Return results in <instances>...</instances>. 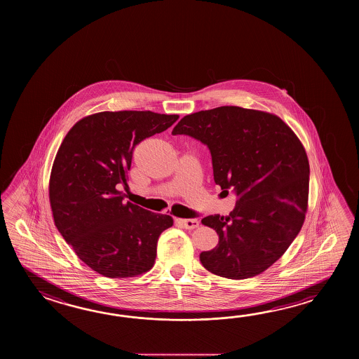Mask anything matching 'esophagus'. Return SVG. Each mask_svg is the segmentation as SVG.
<instances>
[{"label":"esophagus","instance_id":"obj_1","mask_svg":"<svg viewBox=\"0 0 359 359\" xmlns=\"http://www.w3.org/2000/svg\"><path fill=\"white\" fill-rule=\"evenodd\" d=\"M177 222L182 226L183 229H194L198 227V221L195 218H190V219H177Z\"/></svg>","mask_w":359,"mask_h":359}]
</instances>
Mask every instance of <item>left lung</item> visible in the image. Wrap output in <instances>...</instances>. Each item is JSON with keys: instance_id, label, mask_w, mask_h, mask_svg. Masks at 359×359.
<instances>
[{"instance_id": "obj_1", "label": "left lung", "mask_w": 359, "mask_h": 359, "mask_svg": "<svg viewBox=\"0 0 359 359\" xmlns=\"http://www.w3.org/2000/svg\"><path fill=\"white\" fill-rule=\"evenodd\" d=\"M208 146L214 182L237 196L227 215H208L218 245L200 254L214 275L244 280L283 257L304 223L309 163L304 147L278 116L238 107L186 115L172 130Z\"/></svg>"}]
</instances>
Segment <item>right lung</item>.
<instances>
[{
    "instance_id": "obj_1",
    "label": "right lung",
    "mask_w": 359,
    "mask_h": 359,
    "mask_svg": "<svg viewBox=\"0 0 359 359\" xmlns=\"http://www.w3.org/2000/svg\"><path fill=\"white\" fill-rule=\"evenodd\" d=\"M178 115L102 111L76 122L56 154L50 177L55 226L79 259L100 275H142L155 263L167 214L123 203L135 147L168 130Z\"/></svg>"
}]
</instances>
